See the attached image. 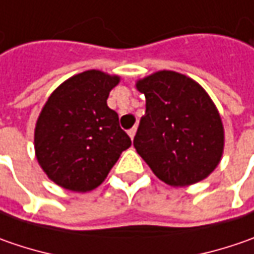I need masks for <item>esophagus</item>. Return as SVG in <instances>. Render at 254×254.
<instances>
[{
  "mask_svg": "<svg viewBox=\"0 0 254 254\" xmlns=\"http://www.w3.org/2000/svg\"><path fill=\"white\" fill-rule=\"evenodd\" d=\"M135 131H137V127H132V128H130L128 130V135H130V138H134V135H135Z\"/></svg>",
  "mask_w": 254,
  "mask_h": 254,
  "instance_id": "1",
  "label": "esophagus"
}]
</instances>
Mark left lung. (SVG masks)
I'll return each mask as SVG.
<instances>
[{
    "instance_id": "left-lung-1",
    "label": "left lung",
    "mask_w": 254,
    "mask_h": 254,
    "mask_svg": "<svg viewBox=\"0 0 254 254\" xmlns=\"http://www.w3.org/2000/svg\"><path fill=\"white\" fill-rule=\"evenodd\" d=\"M145 96L134 147L151 171L171 187L208 178L225 147L220 114L205 89L185 74L160 70L137 80Z\"/></svg>"
}]
</instances>
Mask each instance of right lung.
Listing matches in <instances>:
<instances>
[{
    "mask_svg": "<svg viewBox=\"0 0 254 254\" xmlns=\"http://www.w3.org/2000/svg\"><path fill=\"white\" fill-rule=\"evenodd\" d=\"M117 74L86 70L55 89L35 126V155L56 185L73 192L97 188L131 145L107 97Z\"/></svg>",
    "mask_w": 254,
    "mask_h": 254,
    "instance_id": "add662e5",
    "label": "right lung"
}]
</instances>
